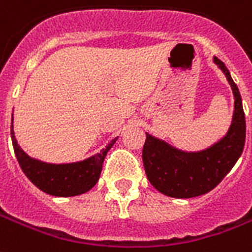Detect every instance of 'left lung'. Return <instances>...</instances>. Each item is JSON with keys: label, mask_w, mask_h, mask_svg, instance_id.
<instances>
[{"label": "left lung", "mask_w": 252, "mask_h": 252, "mask_svg": "<svg viewBox=\"0 0 252 252\" xmlns=\"http://www.w3.org/2000/svg\"><path fill=\"white\" fill-rule=\"evenodd\" d=\"M214 62L226 75L235 97L233 123L223 139L206 151L184 153L147 134L143 148L145 174L152 185L169 197L193 198L209 193L233 169L245 148L246 119L241 94L224 63L218 58Z\"/></svg>", "instance_id": "1"}]
</instances>
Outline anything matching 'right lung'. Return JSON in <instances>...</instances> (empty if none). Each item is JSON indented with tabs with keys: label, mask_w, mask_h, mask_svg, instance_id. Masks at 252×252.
Segmentation results:
<instances>
[{
	"label": "right lung",
	"mask_w": 252,
	"mask_h": 252,
	"mask_svg": "<svg viewBox=\"0 0 252 252\" xmlns=\"http://www.w3.org/2000/svg\"><path fill=\"white\" fill-rule=\"evenodd\" d=\"M118 139H113L100 153L88 160L76 164L53 165L32 160L17 144L13 124H11V143L21 169L34 185L47 194L57 197H72L83 194L95 186L100 177L103 162L108 151Z\"/></svg>",
	"instance_id": "1"
}]
</instances>
